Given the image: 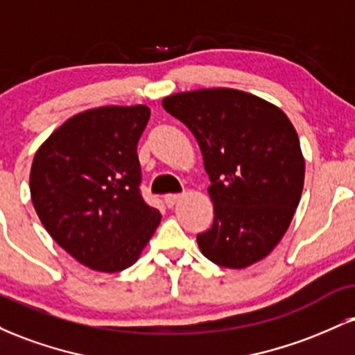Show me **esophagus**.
<instances>
[{"label": "esophagus", "instance_id": "1", "mask_svg": "<svg viewBox=\"0 0 355 355\" xmlns=\"http://www.w3.org/2000/svg\"><path fill=\"white\" fill-rule=\"evenodd\" d=\"M183 198V195H180V193H170V195H165V203L168 207H173L175 203L177 202H180Z\"/></svg>", "mask_w": 355, "mask_h": 355}]
</instances>
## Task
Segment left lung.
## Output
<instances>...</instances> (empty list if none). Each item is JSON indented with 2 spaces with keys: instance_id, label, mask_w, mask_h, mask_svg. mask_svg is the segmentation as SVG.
<instances>
[{
  "instance_id": "8db88e82",
  "label": "left lung",
  "mask_w": 355,
  "mask_h": 355,
  "mask_svg": "<svg viewBox=\"0 0 355 355\" xmlns=\"http://www.w3.org/2000/svg\"><path fill=\"white\" fill-rule=\"evenodd\" d=\"M197 138L210 177L211 229L197 235L207 259L245 268L270 254L294 218L305 160L287 115L234 88L175 93L162 101Z\"/></svg>"
}]
</instances>
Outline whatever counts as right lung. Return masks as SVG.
Returning a JSON list of instances; mask_svg holds the SVG:
<instances>
[{
	"mask_svg": "<svg viewBox=\"0 0 355 355\" xmlns=\"http://www.w3.org/2000/svg\"><path fill=\"white\" fill-rule=\"evenodd\" d=\"M148 118L146 105L87 110L35 153L36 214L53 240L92 270L115 274L133 266L162 220L138 189L137 144Z\"/></svg>",
	"mask_w": 355,
	"mask_h": 355,
	"instance_id": "1",
	"label": "right lung"
}]
</instances>
